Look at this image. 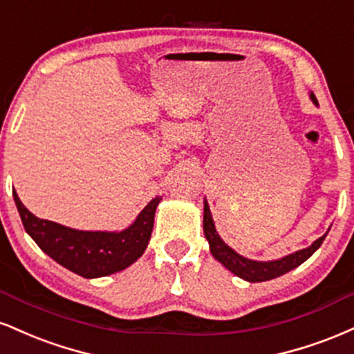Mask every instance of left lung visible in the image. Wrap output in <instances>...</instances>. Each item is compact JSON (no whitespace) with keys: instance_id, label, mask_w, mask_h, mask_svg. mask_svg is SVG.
I'll return each instance as SVG.
<instances>
[{"instance_id":"obj_1","label":"left lung","mask_w":354,"mask_h":354,"mask_svg":"<svg viewBox=\"0 0 354 354\" xmlns=\"http://www.w3.org/2000/svg\"><path fill=\"white\" fill-rule=\"evenodd\" d=\"M311 99H313L315 104H318L315 94H311ZM203 234H205V239L209 240L212 255H214L215 259L223 265V267L230 270L232 273H235L236 277L243 278V280L247 281H267V280H272V278L285 275L286 272L297 268L298 265L303 263V261L308 260L310 257L318 250L319 245L323 243V240H325L326 236V234L319 236V239L315 240L308 248H303V250L295 252L292 255L283 257V259L280 260H273V261L248 260L232 250L228 245L223 243V240L220 239L217 230H215L209 203L207 202H203Z\"/></svg>"}]
</instances>
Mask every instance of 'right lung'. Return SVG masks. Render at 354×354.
<instances>
[{
  "label": "right lung",
  "instance_id": "add662e5",
  "mask_svg": "<svg viewBox=\"0 0 354 354\" xmlns=\"http://www.w3.org/2000/svg\"><path fill=\"white\" fill-rule=\"evenodd\" d=\"M24 230L44 253L84 278L106 277L127 268L142 255L162 197L152 198L131 227L122 232H82L37 218L12 192Z\"/></svg>",
  "mask_w": 354,
  "mask_h": 354
}]
</instances>
